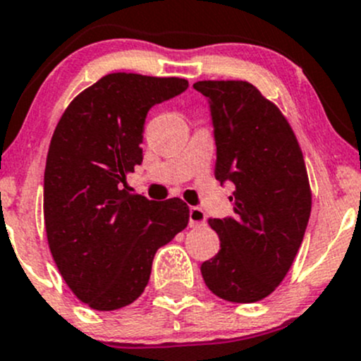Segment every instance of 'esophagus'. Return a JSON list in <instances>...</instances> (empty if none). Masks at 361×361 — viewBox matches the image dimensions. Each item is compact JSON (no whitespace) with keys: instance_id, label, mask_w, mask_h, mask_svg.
Masks as SVG:
<instances>
[{"instance_id":"1","label":"esophagus","mask_w":361,"mask_h":361,"mask_svg":"<svg viewBox=\"0 0 361 361\" xmlns=\"http://www.w3.org/2000/svg\"><path fill=\"white\" fill-rule=\"evenodd\" d=\"M207 224V214L200 207L189 208V226L191 228H200Z\"/></svg>"}]
</instances>
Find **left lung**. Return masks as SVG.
<instances>
[{
    "mask_svg": "<svg viewBox=\"0 0 361 361\" xmlns=\"http://www.w3.org/2000/svg\"><path fill=\"white\" fill-rule=\"evenodd\" d=\"M212 104L215 179L231 180L235 217L208 219L221 248L202 264L205 285L229 302H257L290 269L311 214L297 137L280 107L248 81H196Z\"/></svg>",
    "mask_w": 361,
    "mask_h": 361,
    "instance_id": "obj_1",
    "label": "left lung"
}]
</instances>
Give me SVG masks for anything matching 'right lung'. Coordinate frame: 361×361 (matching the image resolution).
<instances>
[{"label": "right lung", "instance_id": "add662e5", "mask_svg": "<svg viewBox=\"0 0 361 361\" xmlns=\"http://www.w3.org/2000/svg\"><path fill=\"white\" fill-rule=\"evenodd\" d=\"M188 87L184 78L106 74L71 100L55 126L44 229L59 273L92 310H120L140 297L156 250L188 226L182 200L151 202L126 188L142 161L147 111Z\"/></svg>", "mask_w": 361, "mask_h": 361}]
</instances>
